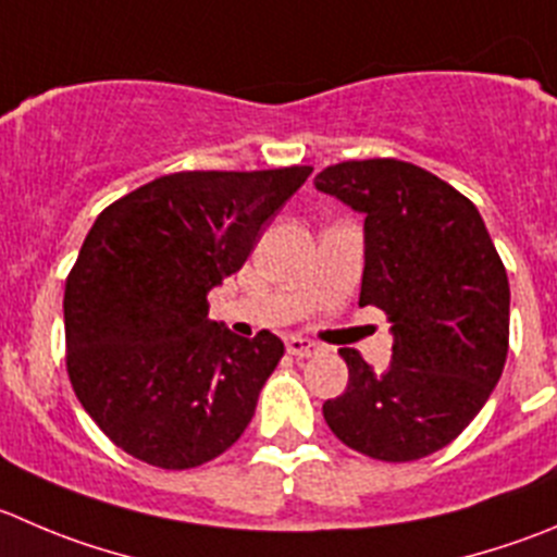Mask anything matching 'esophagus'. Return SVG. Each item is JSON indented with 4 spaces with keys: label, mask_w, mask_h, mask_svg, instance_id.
<instances>
[{
    "label": "esophagus",
    "mask_w": 557,
    "mask_h": 557,
    "mask_svg": "<svg viewBox=\"0 0 557 557\" xmlns=\"http://www.w3.org/2000/svg\"><path fill=\"white\" fill-rule=\"evenodd\" d=\"M317 344L309 342V338L304 336H287V352L295 355V358H311V355L317 352Z\"/></svg>",
    "instance_id": "esophagus-1"
}]
</instances>
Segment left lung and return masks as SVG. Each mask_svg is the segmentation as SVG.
<instances>
[{"mask_svg": "<svg viewBox=\"0 0 557 557\" xmlns=\"http://www.w3.org/2000/svg\"><path fill=\"white\" fill-rule=\"evenodd\" d=\"M317 190L363 215L361 306L388 314L394 355L374 372L355 349L342 396L322 405L344 446L383 462L441 451L479 416L508 352V278L479 210L396 158L347 161Z\"/></svg>", "mask_w": 557, "mask_h": 557, "instance_id": "1", "label": "left lung"}]
</instances>
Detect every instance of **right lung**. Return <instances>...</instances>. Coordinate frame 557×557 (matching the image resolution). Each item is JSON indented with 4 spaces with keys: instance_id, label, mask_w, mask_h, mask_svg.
<instances>
[{
    "instance_id": "right-lung-1",
    "label": "right lung",
    "mask_w": 557,
    "mask_h": 557,
    "mask_svg": "<svg viewBox=\"0 0 557 557\" xmlns=\"http://www.w3.org/2000/svg\"><path fill=\"white\" fill-rule=\"evenodd\" d=\"M309 174H166L95 219L65 284L67 374L114 446L185 470L240 437L284 342L235 336L208 317V295Z\"/></svg>"
}]
</instances>
